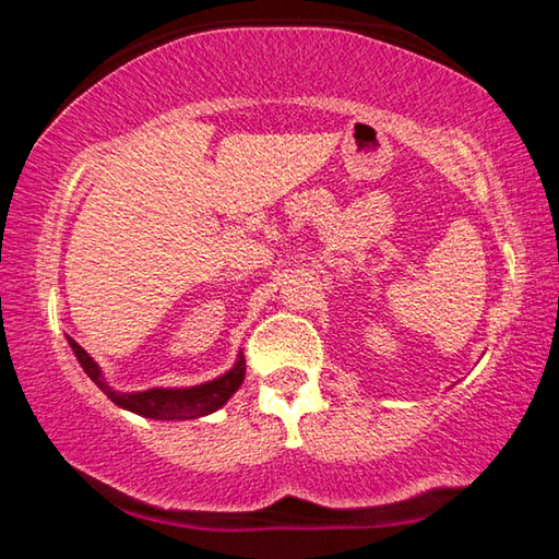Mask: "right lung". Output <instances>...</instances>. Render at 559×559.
<instances>
[{"label": "right lung", "mask_w": 559, "mask_h": 559, "mask_svg": "<svg viewBox=\"0 0 559 559\" xmlns=\"http://www.w3.org/2000/svg\"><path fill=\"white\" fill-rule=\"evenodd\" d=\"M69 345L73 349L75 359L81 362L83 372L98 384V390L106 392V396L112 404H118L120 409H128L132 414L147 416V419H159V421L200 419V416L222 409V406L231 400V394L239 390L246 374V359L239 353L229 372H224L222 377H216V380H210L204 384L150 386V390H143V392H118L106 382L98 362L86 353V349L71 337H69Z\"/></svg>", "instance_id": "add662e5"}]
</instances>
